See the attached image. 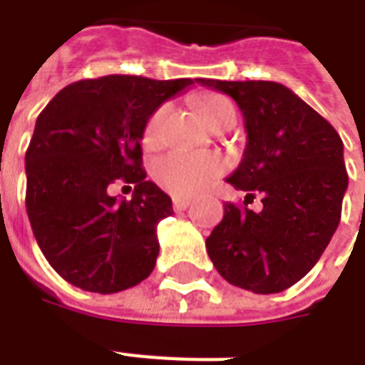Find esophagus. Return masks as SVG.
Wrapping results in <instances>:
<instances>
[{"label":"esophagus","mask_w":365,"mask_h":365,"mask_svg":"<svg viewBox=\"0 0 365 365\" xmlns=\"http://www.w3.org/2000/svg\"><path fill=\"white\" fill-rule=\"evenodd\" d=\"M189 205H191V199H185V197H174V199H172L174 210H185Z\"/></svg>","instance_id":"obj_1"}]
</instances>
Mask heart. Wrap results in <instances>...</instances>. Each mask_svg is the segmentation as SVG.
<instances>
[{
	"mask_svg": "<svg viewBox=\"0 0 365 365\" xmlns=\"http://www.w3.org/2000/svg\"><path fill=\"white\" fill-rule=\"evenodd\" d=\"M195 108L212 128L222 123L225 117L235 115L233 104L217 93L199 94L193 100ZM168 106H160L149 115L143 126L142 142L145 148H159L163 142ZM223 172V160L214 153H185L172 151L160 157L153 165V178L160 187L176 197H193L205 191Z\"/></svg>",
	"mask_w": 365,
	"mask_h": 365,
	"instance_id": "1",
	"label": "heart"
}]
</instances>
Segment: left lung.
<instances>
[{
  "instance_id": "obj_1",
  "label": "left lung",
  "mask_w": 365,
  "mask_h": 365,
  "mask_svg": "<svg viewBox=\"0 0 365 365\" xmlns=\"http://www.w3.org/2000/svg\"><path fill=\"white\" fill-rule=\"evenodd\" d=\"M197 81L229 94L248 132L242 163L227 178L248 195L244 206L223 205V220L206 239L208 255L229 284L278 294L317 265L339 225L349 185L343 142L280 83ZM255 194L261 212L245 208Z\"/></svg>"
}]
</instances>
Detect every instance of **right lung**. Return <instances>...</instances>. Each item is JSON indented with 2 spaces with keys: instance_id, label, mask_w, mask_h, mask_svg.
I'll list each match as a JSON object with an SVG mask.
<instances>
[{
  "instance_id": "add662e5",
  "label": "right lung",
  "mask_w": 365,
  "mask_h": 365,
  "mask_svg": "<svg viewBox=\"0 0 365 365\" xmlns=\"http://www.w3.org/2000/svg\"><path fill=\"white\" fill-rule=\"evenodd\" d=\"M193 79L104 76L64 87L36 121L26 151V212L43 255L77 288L115 294L151 274L170 197L145 180L143 126ZM121 179L130 201L107 191Z\"/></svg>"
}]
</instances>
